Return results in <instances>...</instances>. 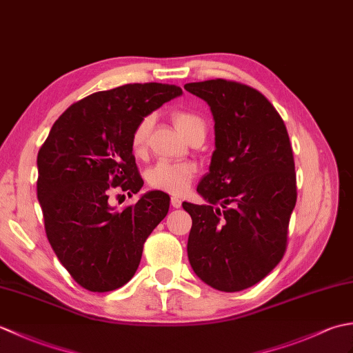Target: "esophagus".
I'll list each match as a JSON object with an SVG mask.
<instances>
[{
	"mask_svg": "<svg viewBox=\"0 0 353 353\" xmlns=\"http://www.w3.org/2000/svg\"><path fill=\"white\" fill-rule=\"evenodd\" d=\"M171 206L172 208H181L182 206V200L177 197H171Z\"/></svg>",
	"mask_w": 353,
	"mask_h": 353,
	"instance_id": "esophagus-1",
	"label": "esophagus"
}]
</instances>
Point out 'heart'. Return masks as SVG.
<instances>
[{"mask_svg": "<svg viewBox=\"0 0 353 353\" xmlns=\"http://www.w3.org/2000/svg\"><path fill=\"white\" fill-rule=\"evenodd\" d=\"M154 124L153 115L142 117L134 125L130 138V145L137 156H144L148 147L150 133ZM172 124L176 130L188 139L191 134L203 132L206 133V121L197 112L192 110H176L172 114ZM197 165L192 162H168L159 161L153 167L147 170V183L154 190L165 191L170 194H183L190 188L194 179L197 176Z\"/></svg>", "mask_w": 353, "mask_h": 353, "instance_id": "b5f03b06", "label": "heart"}]
</instances>
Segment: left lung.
Returning a JSON list of instances; mask_svg holds the SVG:
<instances>
[{
	"label": "left lung",
	"instance_id": "left-lung-1",
	"mask_svg": "<svg viewBox=\"0 0 353 353\" xmlns=\"http://www.w3.org/2000/svg\"><path fill=\"white\" fill-rule=\"evenodd\" d=\"M211 106L215 152L197 186L208 205L191 215L190 264L212 288L234 292L264 279L287 250L297 200L294 157L283 119L258 89L226 79L186 83Z\"/></svg>",
	"mask_w": 353,
	"mask_h": 353
}]
</instances>
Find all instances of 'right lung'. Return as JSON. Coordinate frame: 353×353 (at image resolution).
I'll use <instances>...</instances> for the list:
<instances>
[{
	"label": "right lung",
	"instance_id": "obj_1",
	"mask_svg": "<svg viewBox=\"0 0 353 353\" xmlns=\"http://www.w3.org/2000/svg\"><path fill=\"white\" fill-rule=\"evenodd\" d=\"M167 83H129L71 104L51 127L37 153V199L47 238L80 287L106 292L137 273L144 243L170 209V197L152 191L117 212L114 191L137 194L144 181L130 138L142 117L176 99ZM119 196V194H118Z\"/></svg>",
	"mask_w": 353,
	"mask_h": 353
}]
</instances>
